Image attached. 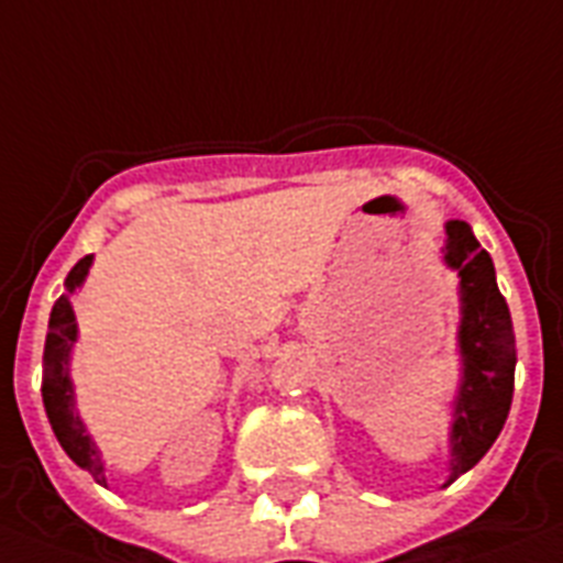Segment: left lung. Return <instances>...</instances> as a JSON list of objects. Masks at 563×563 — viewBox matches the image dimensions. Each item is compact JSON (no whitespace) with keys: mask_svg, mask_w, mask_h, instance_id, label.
Returning a JSON list of instances; mask_svg holds the SVG:
<instances>
[{"mask_svg":"<svg viewBox=\"0 0 563 563\" xmlns=\"http://www.w3.org/2000/svg\"><path fill=\"white\" fill-rule=\"evenodd\" d=\"M444 261L462 277L459 349L464 379L451 433V482H456L490 451L505 428L516 383V334L505 295L496 286L490 254L478 246L464 221L448 223Z\"/></svg>","mask_w":563,"mask_h":563,"instance_id":"1","label":"left lung"}]
</instances>
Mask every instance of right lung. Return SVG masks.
I'll list each match as a JSON object with an SVG mask.
<instances>
[{
  "mask_svg": "<svg viewBox=\"0 0 563 563\" xmlns=\"http://www.w3.org/2000/svg\"><path fill=\"white\" fill-rule=\"evenodd\" d=\"M92 257H81L76 266L70 268L65 286L67 291H76V286H81L87 268H90ZM76 340V317L70 309V297L62 295L53 302L51 322H47V340H45V368H42V399H45L47 419L53 424V433H56L58 444L65 448L67 456L85 467L99 485L107 487L104 478V464H101L99 451L96 444L87 437L85 424L76 417V408H73V388L70 376H67V356H70V345Z\"/></svg>",
  "mask_w": 563,
  "mask_h": 563,
  "instance_id": "add662e5",
  "label": "right lung"
}]
</instances>
